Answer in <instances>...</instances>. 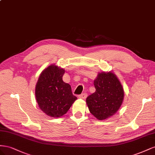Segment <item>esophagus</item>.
<instances>
[{"instance_id":"1","label":"esophagus","mask_w":155,"mask_h":155,"mask_svg":"<svg viewBox=\"0 0 155 155\" xmlns=\"http://www.w3.org/2000/svg\"><path fill=\"white\" fill-rule=\"evenodd\" d=\"M78 97L80 99H85L86 97H87V94H81V95H78Z\"/></svg>"}]
</instances>
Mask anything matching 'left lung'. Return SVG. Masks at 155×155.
Listing matches in <instances>:
<instances>
[{
    "instance_id": "left-lung-1",
    "label": "left lung",
    "mask_w": 155,
    "mask_h": 155,
    "mask_svg": "<svg viewBox=\"0 0 155 155\" xmlns=\"http://www.w3.org/2000/svg\"><path fill=\"white\" fill-rule=\"evenodd\" d=\"M96 91L86 98L90 113L99 120L114 116L121 107L124 90L116 75L110 72H101L94 81Z\"/></svg>"
}]
</instances>
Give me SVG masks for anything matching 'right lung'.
I'll return each instance as SVG.
<instances>
[{"label":"right lung","mask_w":155,"mask_h":155,"mask_svg":"<svg viewBox=\"0 0 155 155\" xmlns=\"http://www.w3.org/2000/svg\"><path fill=\"white\" fill-rule=\"evenodd\" d=\"M65 70L56 65L44 69L36 86L35 95L39 107L47 116L60 117L65 114L77 97L71 87L63 81Z\"/></svg>","instance_id":"right-lung-1"}]
</instances>
